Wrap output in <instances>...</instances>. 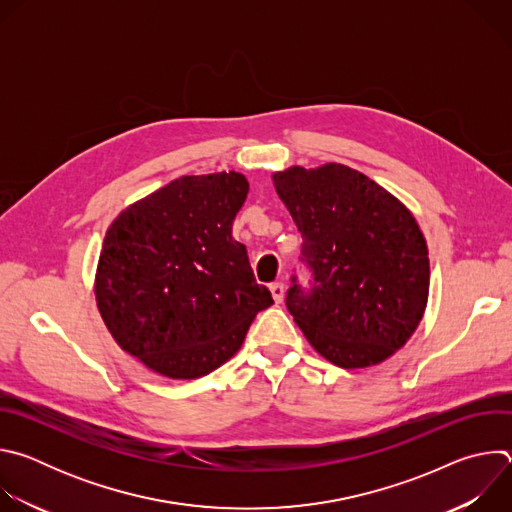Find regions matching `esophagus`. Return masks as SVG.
Segmentation results:
<instances>
[{"label": "esophagus", "instance_id": "34e87169", "mask_svg": "<svg viewBox=\"0 0 512 512\" xmlns=\"http://www.w3.org/2000/svg\"><path fill=\"white\" fill-rule=\"evenodd\" d=\"M269 289H271V296H273L275 304H281L283 296H285V285L281 281H275V283L269 285Z\"/></svg>", "mask_w": 512, "mask_h": 512}]
</instances>
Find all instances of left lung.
<instances>
[{"label":"left lung","mask_w":512,"mask_h":512,"mask_svg":"<svg viewBox=\"0 0 512 512\" xmlns=\"http://www.w3.org/2000/svg\"><path fill=\"white\" fill-rule=\"evenodd\" d=\"M302 233L310 287L291 275L285 306L308 342L342 369L379 364L415 332L429 294L425 239L413 214L364 174L326 164L273 174Z\"/></svg>","instance_id":"8db88e82"}]
</instances>
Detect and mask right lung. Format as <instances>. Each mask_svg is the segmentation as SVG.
I'll list each match as a JSON object with an SVG mask.
<instances>
[{
    "label": "right lung",
    "mask_w": 512,
    "mask_h": 512,
    "mask_svg": "<svg viewBox=\"0 0 512 512\" xmlns=\"http://www.w3.org/2000/svg\"><path fill=\"white\" fill-rule=\"evenodd\" d=\"M249 192L237 172L182 176L109 227L95 296L117 344L170 379H196L243 344L273 304L233 221Z\"/></svg>",
    "instance_id": "right-lung-1"
}]
</instances>
